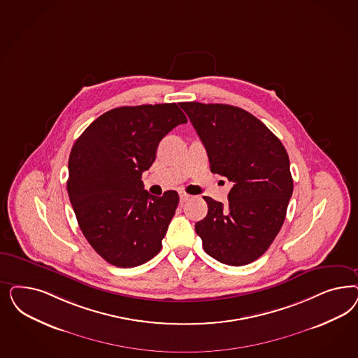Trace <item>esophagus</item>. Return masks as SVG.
I'll return each instance as SVG.
<instances>
[{
	"mask_svg": "<svg viewBox=\"0 0 358 358\" xmlns=\"http://www.w3.org/2000/svg\"><path fill=\"white\" fill-rule=\"evenodd\" d=\"M179 197H180V203H185V201L191 197V195H188V194H185V192H180Z\"/></svg>",
	"mask_w": 358,
	"mask_h": 358,
	"instance_id": "1",
	"label": "esophagus"
}]
</instances>
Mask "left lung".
Listing matches in <instances>:
<instances>
[{
    "label": "left lung",
    "instance_id": "obj_1",
    "mask_svg": "<svg viewBox=\"0 0 358 358\" xmlns=\"http://www.w3.org/2000/svg\"><path fill=\"white\" fill-rule=\"evenodd\" d=\"M206 146L210 171L233 187L228 206L210 197L195 225L206 253L221 264L258 259L280 231L292 195L287 151L264 122L227 104L180 103Z\"/></svg>",
    "mask_w": 358,
    "mask_h": 358
}]
</instances>
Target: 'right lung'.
Here are the masks:
<instances>
[{
  "instance_id": "add662e5",
  "label": "right lung",
  "mask_w": 358,
  "mask_h": 358,
  "mask_svg": "<svg viewBox=\"0 0 358 358\" xmlns=\"http://www.w3.org/2000/svg\"><path fill=\"white\" fill-rule=\"evenodd\" d=\"M187 117L171 104L115 108L87 127L69 154V201L87 241L117 267L142 265L159 253L179 204L143 189L142 173L162 138Z\"/></svg>"
}]
</instances>
